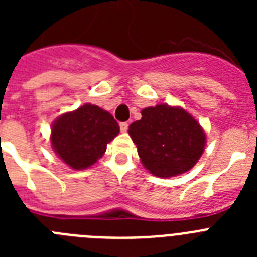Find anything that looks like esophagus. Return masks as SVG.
<instances>
[{"instance_id":"1","label":"esophagus","mask_w":257,"mask_h":257,"mask_svg":"<svg viewBox=\"0 0 257 257\" xmlns=\"http://www.w3.org/2000/svg\"><path fill=\"white\" fill-rule=\"evenodd\" d=\"M119 128H121L122 133H126L127 128H128V123H127V122H121V123H119Z\"/></svg>"}]
</instances>
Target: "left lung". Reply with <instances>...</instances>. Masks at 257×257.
Instances as JSON below:
<instances>
[{
    "instance_id": "left-lung-1",
    "label": "left lung",
    "mask_w": 257,
    "mask_h": 257,
    "mask_svg": "<svg viewBox=\"0 0 257 257\" xmlns=\"http://www.w3.org/2000/svg\"><path fill=\"white\" fill-rule=\"evenodd\" d=\"M143 166L158 178L189 171L206 145L205 131L180 106L158 104L142 110V119L128 127Z\"/></svg>"
}]
</instances>
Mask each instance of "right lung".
I'll use <instances>...</instances> for the list:
<instances>
[{
    "mask_svg": "<svg viewBox=\"0 0 257 257\" xmlns=\"http://www.w3.org/2000/svg\"><path fill=\"white\" fill-rule=\"evenodd\" d=\"M119 133L110 113L91 104L61 114L51 127V145L56 156L74 170L94 165L106 151V144Z\"/></svg>",
    "mask_w": 257,
    "mask_h": 257,
    "instance_id": "obj_1",
    "label": "right lung"
}]
</instances>
